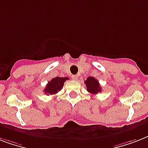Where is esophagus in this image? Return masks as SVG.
I'll return each mask as SVG.
<instances>
[{"mask_svg":"<svg viewBox=\"0 0 148 148\" xmlns=\"http://www.w3.org/2000/svg\"><path fill=\"white\" fill-rule=\"evenodd\" d=\"M79 77V76L77 75V74H76V75H73V77H72V78L74 79V80H77Z\"/></svg>","mask_w":148,"mask_h":148,"instance_id":"esophagus-1","label":"esophagus"}]
</instances>
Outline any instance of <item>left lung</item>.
I'll use <instances>...</instances> for the list:
<instances>
[{
	"instance_id": "obj_1",
	"label": "left lung",
	"mask_w": 148,
	"mask_h": 148,
	"mask_svg": "<svg viewBox=\"0 0 148 148\" xmlns=\"http://www.w3.org/2000/svg\"><path fill=\"white\" fill-rule=\"evenodd\" d=\"M84 84H86V87H87V90L88 92L91 93V94H94V95H96V94H98L101 91L102 88L100 86V84H99L98 81L97 79L93 77H89L87 78L85 81H84Z\"/></svg>"
}]
</instances>
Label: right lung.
<instances>
[{
	"label": "right lung",
	"instance_id": "add662e5",
	"mask_svg": "<svg viewBox=\"0 0 148 148\" xmlns=\"http://www.w3.org/2000/svg\"><path fill=\"white\" fill-rule=\"evenodd\" d=\"M68 77H56L53 78L51 81H50L47 83L46 88L44 90L45 94L47 95H55L61 90V88L64 86V84L67 80H68Z\"/></svg>",
	"mask_w": 148,
	"mask_h": 148
}]
</instances>
